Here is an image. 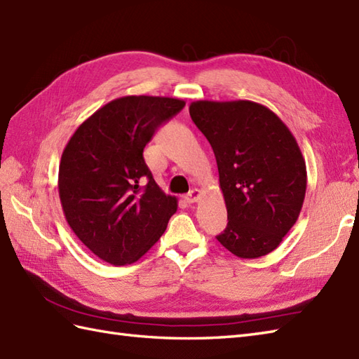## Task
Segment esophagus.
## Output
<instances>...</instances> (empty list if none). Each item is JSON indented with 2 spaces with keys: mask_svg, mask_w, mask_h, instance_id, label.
Instances as JSON below:
<instances>
[{
  "mask_svg": "<svg viewBox=\"0 0 359 359\" xmlns=\"http://www.w3.org/2000/svg\"><path fill=\"white\" fill-rule=\"evenodd\" d=\"M199 196H201V190L199 189H191L189 194L186 195V201L189 204H195V203H198Z\"/></svg>",
  "mask_w": 359,
  "mask_h": 359,
  "instance_id": "34e87169",
  "label": "esophagus"
}]
</instances>
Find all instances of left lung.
<instances>
[{"mask_svg":"<svg viewBox=\"0 0 359 359\" xmlns=\"http://www.w3.org/2000/svg\"><path fill=\"white\" fill-rule=\"evenodd\" d=\"M190 117L216 156L229 224L216 239L234 256L274 251L299 219L306 163L295 137L264 104L198 100Z\"/></svg>","mask_w":359,"mask_h":359,"instance_id":"1","label":"left lung"}]
</instances>
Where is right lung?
<instances>
[{
    "instance_id": "obj_1",
    "label": "right lung",
    "mask_w": 359,
    "mask_h": 359,
    "mask_svg": "<svg viewBox=\"0 0 359 359\" xmlns=\"http://www.w3.org/2000/svg\"><path fill=\"white\" fill-rule=\"evenodd\" d=\"M184 104L155 95L118 97L86 118L65 146L57 180L65 219L111 265L144 256L177 212L178 199L156 184L143 149Z\"/></svg>"
}]
</instances>
